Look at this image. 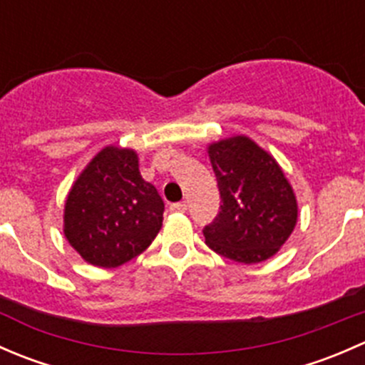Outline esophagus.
Instances as JSON below:
<instances>
[{"label": "esophagus", "instance_id": "esophagus-1", "mask_svg": "<svg viewBox=\"0 0 365 365\" xmlns=\"http://www.w3.org/2000/svg\"><path fill=\"white\" fill-rule=\"evenodd\" d=\"M169 210L171 212H187V203L185 201H182V203H173L169 206Z\"/></svg>", "mask_w": 365, "mask_h": 365}]
</instances>
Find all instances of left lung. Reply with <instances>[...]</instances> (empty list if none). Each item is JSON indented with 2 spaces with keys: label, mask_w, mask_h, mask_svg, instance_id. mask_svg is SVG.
Wrapping results in <instances>:
<instances>
[{
  "label": "left lung",
  "mask_w": 365,
  "mask_h": 365,
  "mask_svg": "<svg viewBox=\"0 0 365 365\" xmlns=\"http://www.w3.org/2000/svg\"><path fill=\"white\" fill-rule=\"evenodd\" d=\"M220 212L203 230L212 251L237 263L270 259L298 219L297 196L277 160L247 135L210 143Z\"/></svg>",
  "instance_id": "8db88e82"
}]
</instances>
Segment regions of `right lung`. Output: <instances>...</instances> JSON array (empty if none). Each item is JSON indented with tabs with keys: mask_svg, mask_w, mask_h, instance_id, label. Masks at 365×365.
<instances>
[{
	"mask_svg": "<svg viewBox=\"0 0 365 365\" xmlns=\"http://www.w3.org/2000/svg\"><path fill=\"white\" fill-rule=\"evenodd\" d=\"M164 201L139 173L138 152L106 146L68 190L63 235L86 263L116 268L148 249L162 227Z\"/></svg>",
	"mask_w": 365,
	"mask_h": 365,
	"instance_id": "obj_1",
	"label": "right lung"
}]
</instances>
